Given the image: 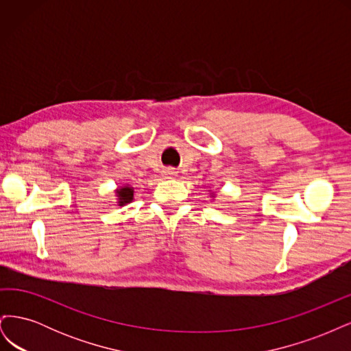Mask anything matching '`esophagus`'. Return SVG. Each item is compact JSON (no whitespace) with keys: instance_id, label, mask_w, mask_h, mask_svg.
<instances>
[{"instance_id":"34e87169","label":"esophagus","mask_w":351,"mask_h":351,"mask_svg":"<svg viewBox=\"0 0 351 351\" xmlns=\"http://www.w3.org/2000/svg\"><path fill=\"white\" fill-rule=\"evenodd\" d=\"M162 176H164L165 178H176V177L178 176V171H177L176 168L168 167V168H165L164 171H162Z\"/></svg>"}]
</instances>
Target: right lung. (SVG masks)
I'll list each match as a JSON object with an SVG mask.
<instances>
[{"instance_id":"right-lung-1","label":"right lung","mask_w":351,"mask_h":351,"mask_svg":"<svg viewBox=\"0 0 351 351\" xmlns=\"http://www.w3.org/2000/svg\"><path fill=\"white\" fill-rule=\"evenodd\" d=\"M115 193H117V197H119V206H124L133 200L134 190L130 186H123L120 189H117Z\"/></svg>"}]
</instances>
